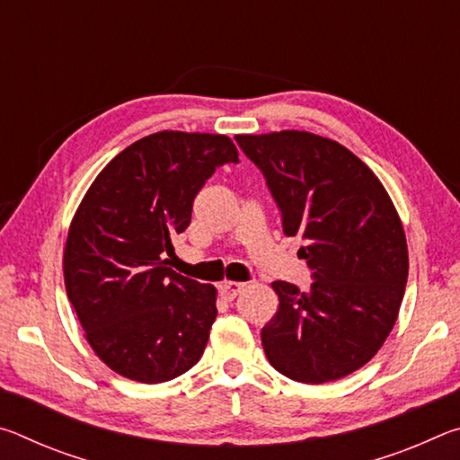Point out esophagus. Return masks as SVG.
I'll return each mask as SVG.
<instances>
[{
  "label": "esophagus",
  "mask_w": 460,
  "mask_h": 460,
  "mask_svg": "<svg viewBox=\"0 0 460 460\" xmlns=\"http://www.w3.org/2000/svg\"><path fill=\"white\" fill-rule=\"evenodd\" d=\"M219 288H221L223 298L233 300V298H235V296H237L241 290H243L245 284H243V282H231V279H225V282H223Z\"/></svg>",
  "instance_id": "34e87169"
}]
</instances>
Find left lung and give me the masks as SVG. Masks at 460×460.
<instances>
[{
	"label": "left lung",
	"instance_id": "8db88e82",
	"mask_svg": "<svg viewBox=\"0 0 460 460\" xmlns=\"http://www.w3.org/2000/svg\"><path fill=\"white\" fill-rule=\"evenodd\" d=\"M313 270L308 292L274 282L279 306L261 329L271 367L300 384H326L373 359L398 321L408 243L384 184L353 152L310 131L235 136Z\"/></svg>",
	"mask_w": 460,
	"mask_h": 460
}]
</instances>
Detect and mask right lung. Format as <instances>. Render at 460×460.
Instances as JSON below:
<instances>
[{
    "label": "right lung",
    "mask_w": 460,
    "mask_h": 460,
    "mask_svg": "<svg viewBox=\"0 0 460 460\" xmlns=\"http://www.w3.org/2000/svg\"><path fill=\"white\" fill-rule=\"evenodd\" d=\"M227 162H239L227 136L158 131L115 155L76 208L62 258L66 296L93 351L123 377L162 384L205 351L217 288L176 274L166 253Z\"/></svg>",
    "instance_id": "1"
}]
</instances>
